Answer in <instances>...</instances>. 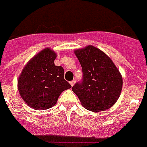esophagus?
Returning a JSON list of instances; mask_svg holds the SVG:
<instances>
[{
  "label": "esophagus",
  "mask_w": 147,
  "mask_h": 147,
  "mask_svg": "<svg viewBox=\"0 0 147 147\" xmlns=\"http://www.w3.org/2000/svg\"><path fill=\"white\" fill-rule=\"evenodd\" d=\"M69 84L71 85V86H73V85L75 84V80H73V81H71V82H69Z\"/></svg>",
  "instance_id": "obj_1"
}]
</instances>
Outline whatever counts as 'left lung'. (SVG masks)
Listing matches in <instances>:
<instances>
[{"mask_svg":"<svg viewBox=\"0 0 147 147\" xmlns=\"http://www.w3.org/2000/svg\"><path fill=\"white\" fill-rule=\"evenodd\" d=\"M82 69V79L72 87L82 105L92 112L111 108L118 100L123 79L108 55L92 46L74 51Z\"/></svg>","mask_w":147,"mask_h":147,"instance_id":"obj_1","label":"left lung"}]
</instances>
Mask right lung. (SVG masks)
I'll return each instance as SVG.
<instances>
[{"instance_id": "right-lung-1", "label": "right lung", "mask_w": 147, "mask_h": 147, "mask_svg": "<svg viewBox=\"0 0 147 147\" xmlns=\"http://www.w3.org/2000/svg\"><path fill=\"white\" fill-rule=\"evenodd\" d=\"M56 54L49 48L39 52L23 69L18 89L32 109L44 110L57 103L59 95L71 85L64 79V69L55 65Z\"/></svg>"}]
</instances>
